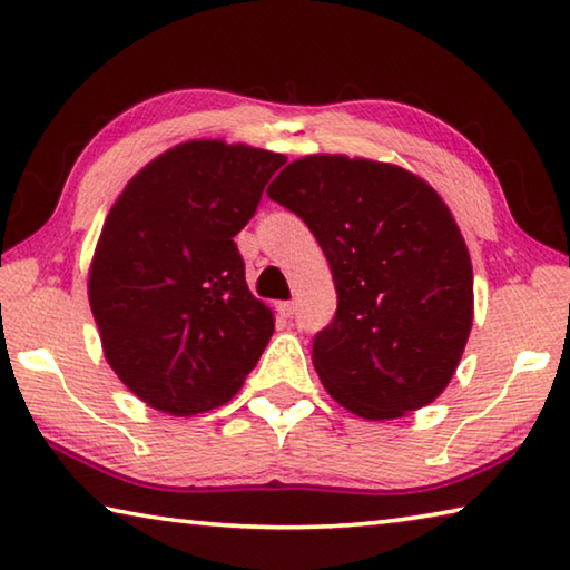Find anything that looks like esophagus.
<instances>
[{"mask_svg":"<svg viewBox=\"0 0 570 570\" xmlns=\"http://www.w3.org/2000/svg\"><path fill=\"white\" fill-rule=\"evenodd\" d=\"M276 312H278V314H282V316H284V320H288V316H292V314H294V304H292V302H282V304H278V306H276Z\"/></svg>","mask_w":570,"mask_h":570,"instance_id":"esophagus-1","label":"esophagus"}]
</instances>
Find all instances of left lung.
Instances as JSON below:
<instances>
[{"label":"left lung","mask_w":570,"mask_h":570,"mask_svg":"<svg viewBox=\"0 0 570 570\" xmlns=\"http://www.w3.org/2000/svg\"><path fill=\"white\" fill-rule=\"evenodd\" d=\"M268 198L312 228L330 262L336 314L314 336L324 390L362 420L435 402L472 330V264L452 210L412 170L314 153L278 173Z\"/></svg>","instance_id":"obj_1"}]
</instances>
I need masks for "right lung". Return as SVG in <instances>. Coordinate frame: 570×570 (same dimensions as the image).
<instances>
[{"mask_svg":"<svg viewBox=\"0 0 570 570\" xmlns=\"http://www.w3.org/2000/svg\"><path fill=\"white\" fill-rule=\"evenodd\" d=\"M286 156L186 140L128 180L105 218L88 298L110 370L148 407L193 417L244 387L274 334L234 236Z\"/></svg>","mask_w":570,"mask_h":570,"instance_id":"obj_1","label":"right lung"}]
</instances>
